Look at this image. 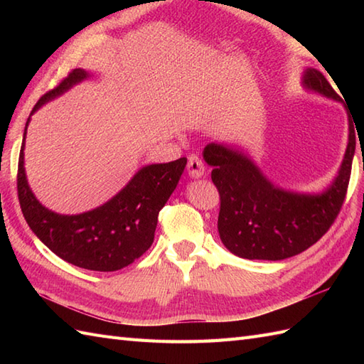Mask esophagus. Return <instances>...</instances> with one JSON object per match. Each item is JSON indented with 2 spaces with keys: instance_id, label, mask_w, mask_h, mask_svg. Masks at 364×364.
<instances>
[{
  "instance_id": "esophagus-1",
  "label": "esophagus",
  "mask_w": 364,
  "mask_h": 364,
  "mask_svg": "<svg viewBox=\"0 0 364 364\" xmlns=\"http://www.w3.org/2000/svg\"><path fill=\"white\" fill-rule=\"evenodd\" d=\"M188 172H189V176H192V178H200L205 173L203 161L198 156H196V154H191L188 159Z\"/></svg>"
}]
</instances>
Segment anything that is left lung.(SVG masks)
Wrapping results in <instances>:
<instances>
[{"label":"left lung","instance_id":"obj_1","mask_svg":"<svg viewBox=\"0 0 364 364\" xmlns=\"http://www.w3.org/2000/svg\"><path fill=\"white\" fill-rule=\"evenodd\" d=\"M304 86L341 102L326 76L306 68ZM355 129L333 183L322 194H297L274 186L241 150L208 144L203 158L220 196L218 230L227 249L245 259L278 261L299 255L327 233L338 218L350 180Z\"/></svg>","mask_w":364,"mask_h":364}]
</instances>
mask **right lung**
<instances>
[{
	"instance_id": "add662e5",
	"label": "right lung",
	"mask_w": 364,
	"mask_h": 364,
	"mask_svg": "<svg viewBox=\"0 0 364 364\" xmlns=\"http://www.w3.org/2000/svg\"><path fill=\"white\" fill-rule=\"evenodd\" d=\"M86 78V70L75 68L59 86L38 100L31 114ZM28 123L29 119L26 127ZM23 149L25 137L18 158L17 191L29 228L59 258L97 272L127 267L150 249L158 214L172 196L188 162L186 158H180L166 164L145 166L109 202L87 213L64 215L50 211L34 197L26 180Z\"/></svg>"
}]
</instances>
